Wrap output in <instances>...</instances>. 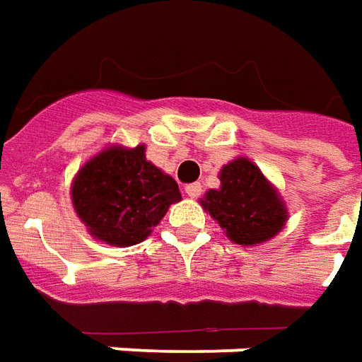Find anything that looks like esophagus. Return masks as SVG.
I'll use <instances>...</instances> for the list:
<instances>
[{"label": "esophagus", "mask_w": 362, "mask_h": 362, "mask_svg": "<svg viewBox=\"0 0 362 362\" xmlns=\"http://www.w3.org/2000/svg\"><path fill=\"white\" fill-rule=\"evenodd\" d=\"M201 191H203V187H201V183H191V185L185 187L187 197H191V199H197L199 195H201Z\"/></svg>", "instance_id": "1"}]
</instances>
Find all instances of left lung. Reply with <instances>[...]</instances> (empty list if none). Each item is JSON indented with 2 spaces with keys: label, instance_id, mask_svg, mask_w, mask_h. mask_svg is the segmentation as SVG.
<instances>
[{
  "label": "left lung",
  "instance_id": "1",
  "mask_svg": "<svg viewBox=\"0 0 362 362\" xmlns=\"http://www.w3.org/2000/svg\"><path fill=\"white\" fill-rule=\"evenodd\" d=\"M219 181V189H209L199 203L233 243L257 247L283 231L287 203L251 159L235 157L223 165Z\"/></svg>",
  "mask_w": 362,
  "mask_h": 362
}]
</instances>
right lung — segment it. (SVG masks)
<instances>
[{"label": "right lung", "instance_id": "obj_1", "mask_svg": "<svg viewBox=\"0 0 362 362\" xmlns=\"http://www.w3.org/2000/svg\"><path fill=\"white\" fill-rule=\"evenodd\" d=\"M181 201L171 175L145 157V145H107L71 181V203L89 235L111 245L145 241L169 207Z\"/></svg>", "mask_w": 362, "mask_h": 362}]
</instances>
